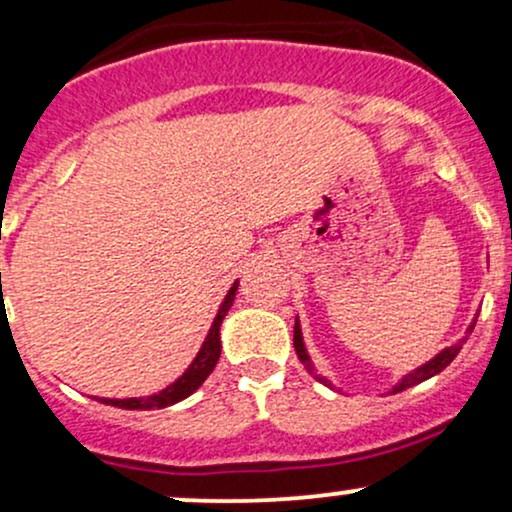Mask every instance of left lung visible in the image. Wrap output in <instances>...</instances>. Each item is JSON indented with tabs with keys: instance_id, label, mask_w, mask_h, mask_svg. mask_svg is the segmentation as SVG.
Returning a JSON list of instances; mask_svg holds the SVG:
<instances>
[{
	"instance_id": "obj_1",
	"label": "left lung",
	"mask_w": 512,
	"mask_h": 512,
	"mask_svg": "<svg viewBox=\"0 0 512 512\" xmlns=\"http://www.w3.org/2000/svg\"><path fill=\"white\" fill-rule=\"evenodd\" d=\"M474 325H477V317H474V320H472V325L467 327V337H469V334H472ZM467 337L460 339V342H457V344L448 346V349H443V351H440V354L433 356L431 361L424 363V366H419V368H416V370H411V373L404 375V378L399 380V383H397L395 387H392V390H390V395H395V392H402V390H407V387H414V385L424 383V380L433 378V375H438L440 370H445V368H448L450 363H452V358H455L457 354H460L462 344L467 342ZM293 346H296V354H298V358H301V363H303V366L308 368V373H313V375H315L313 361H310L308 351H305V344H303V332H301V322H298V317H296V327H293ZM315 378L320 380V383L330 385V380H327V378H320V375H315Z\"/></svg>"
}]
</instances>
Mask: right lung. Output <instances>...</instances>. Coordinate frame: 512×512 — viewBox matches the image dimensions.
<instances>
[{
  "instance_id": "right-lung-1",
  "label": "right lung",
  "mask_w": 512,
  "mask_h": 512,
  "mask_svg": "<svg viewBox=\"0 0 512 512\" xmlns=\"http://www.w3.org/2000/svg\"><path fill=\"white\" fill-rule=\"evenodd\" d=\"M236 291H238V281H233L231 291L226 293V298H223V303L219 305V313H216V317H214V325H211V330L207 334V339H204L202 349L197 351L195 361L190 363V368H187L185 373H182L173 385H168L166 390L156 392V395H151V397H127V399L96 397L98 402L110 404V407H120V409H142V411H146V409L170 407V404H178L185 397H190L192 392H195L197 387L209 378V373L214 370L216 361H219V356H221V334H219L221 332V322H223V317H226L228 310H231L233 298H236Z\"/></svg>"
}]
</instances>
